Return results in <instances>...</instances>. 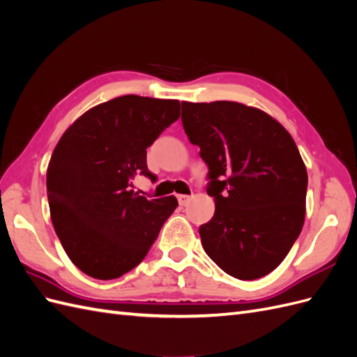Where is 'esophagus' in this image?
<instances>
[{"label":"esophagus","instance_id":"1","mask_svg":"<svg viewBox=\"0 0 357 357\" xmlns=\"http://www.w3.org/2000/svg\"><path fill=\"white\" fill-rule=\"evenodd\" d=\"M177 199H178V204H180V205H186V204L190 201V197H189V195H178Z\"/></svg>","mask_w":357,"mask_h":357}]
</instances>
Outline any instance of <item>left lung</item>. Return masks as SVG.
Segmentation results:
<instances>
[{
  "mask_svg": "<svg viewBox=\"0 0 357 357\" xmlns=\"http://www.w3.org/2000/svg\"><path fill=\"white\" fill-rule=\"evenodd\" d=\"M181 122L215 202L199 226L205 253L240 280L274 271L305 219L308 176L294 138L265 112L232 101L181 102Z\"/></svg>",
  "mask_w": 357,
  "mask_h": 357,
  "instance_id": "obj_1",
  "label": "left lung"
}]
</instances>
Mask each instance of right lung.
I'll return each mask as SVG.
<instances>
[{
    "label": "right lung",
    "mask_w": 357,
    "mask_h": 357,
    "mask_svg": "<svg viewBox=\"0 0 357 357\" xmlns=\"http://www.w3.org/2000/svg\"><path fill=\"white\" fill-rule=\"evenodd\" d=\"M178 116L177 100L123 95L88 110L61 137L47 168L50 218L84 274L112 280L131 271L176 210L174 197L147 199L131 180L155 181L146 149Z\"/></svg>",
    "instance_id": "right-lung-1"
}]
</instances>
